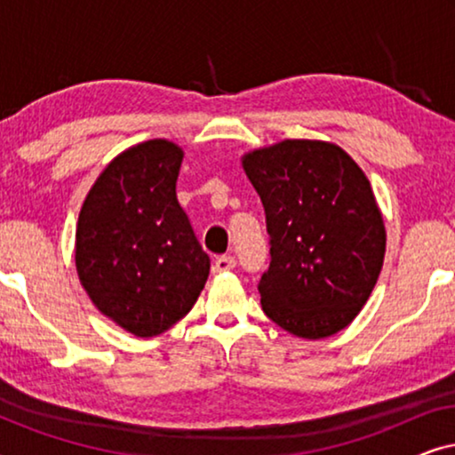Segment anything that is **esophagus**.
I'll list each match as a JSON object with an SVG mask.
<instances>
[{
  "label": "esophagus",
  "mask_w": 455,
  "mask_h": 455,
  "mask_svg": "<svg viewBox=\"0 0 455 455\" xmlns=\"http://www.w3.org/2000/svg\"><path fill=\"white\" fill-rule=\"evenodd\" d=\"M235 267V259L232 254H221V257L215 259L213 263V273H226V271H232Z\"/></svg>",
  "instance_id": "esophagus-1"
}]
</instances>
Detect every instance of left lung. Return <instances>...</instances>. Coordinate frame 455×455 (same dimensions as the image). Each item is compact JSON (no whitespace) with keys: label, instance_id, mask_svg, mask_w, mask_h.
Masks as SVG:
<instances>
[{"label":"left lung","instance_id":"1","mask_svg":"<svg viewBox=\"0 0 455 455\" xmlns=\"http://www.w3.org/2000/svg\"><path fill=\"white\" fill-rule=\"evenodd\" d=\"M242 165L269 234V269L259 279L265 315L298 338L338 333L383 267L385 228L369 180L350 155L321 140H283L248 153Z\"/></svg>","mask_w":455,"mask_h":455}]
</instances>
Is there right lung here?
I'll return each instance as SVG.
<instances>
[{
    "instance_id": "obj_1",
    "label": "right lung",
    "mask_w": 455,
    "mask_h": 455,
    "mask_svg": "<svg viewBox=\"0 0 455 455\" xmlns=\"http://www.w3.org/2000/svg\"><path fill=\"white\" fill-rule=\"evenodd\" d=\"M182 151L148 140L105 167L80 209L76 269L105 316L153 338L190 313L209 277V254L180 207Z\"/></svg>"
}]
</instances>
